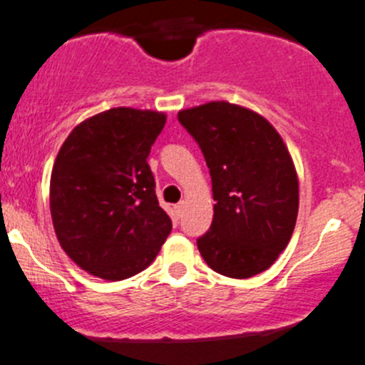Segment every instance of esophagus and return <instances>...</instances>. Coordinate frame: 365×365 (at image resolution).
Here are the masks:
<instances>
[{
	"instance_id": "1",
	"label": "esophagus",
	"mask_w": 365,
	"mask_h": 365,
	"mask_svg": "<svg viewBox=\"0 0 365 365\" xmlns=\"http://www.w3.org/2000/svg\"><path fill=\"white\" fill-rule=\"evenodd\" d=\"M182 209H184V202H179V204L174 205V211H175V215H178V216L182 215Z\"/></svg>"
}]
</instances>
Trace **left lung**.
<instances>
[{
  "mask_svg": "<svg viewBox=\"0 0 365 365\" xmlns=\"http://www.w3.org/2000/svg\"><path fill=\"white\" fill-rule=\"evenodd\" d=\"M178 118L204 154L216 200L198 252L230 279L264 272L297 225L298 178L289 150L264 117L225 101L182 110Z\"/></svg>",
  "mask_w": 365,
  "mask_h": 365,
  "instance_id": "8db88e82",
  "label": "left lung"
}]
</instances>
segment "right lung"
Returning a JSON list of instances; mask_svg holds the SVG:
<instances>
[{
    "instance_id": "add662e5",
    "label": "right lung",
    "mask_w": 365,
    "mask_h": 365,
    "mask_svg": "<svg viewBox=\"0 0 365 365\" xmlns=\"http://www.w3.org/2000/svg\"><path fill=\"white\" fill-rule=\"evenodd\" d=\"M165 122L158 111L111 108L76 125L56 156L49 187L56 237L99 279L145 269L170 234L147 163Z\"/></svg>"
}]
</instances>
